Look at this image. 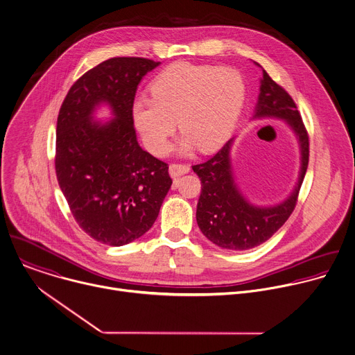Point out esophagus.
Here are the masks:
<instances>
[{"label":"esophagus","instance_id":"esophagus-1","mask_svg":"<svg viewBox=\"0 0 355 355\" xmlns=\"http://www.w3.org/2000/svg\"><path fill=\"white\" fill-rule=\"evenodd\" d=\"M189 164H182V163H173L170 164L168 167V171H170V175L173 178H178L187 173H189Z\"/></svg>","mask_w":355,"mask_h":355}]
</instances>
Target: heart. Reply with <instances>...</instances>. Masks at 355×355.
<instances>
[{
	"label": "heart",
	"instance_id": "obj_1",
	"mask_svg": "<svg viewBox=\"0 0 355 355\" xmlns=\"http://www.w3.org/2000/svg\"><path fill=\"white\" fill-rule=\"evenodd\" d=\"M152 98H138L132 116L142 141L153 155H164L170 137L184 132L181 150L196 145L202 152L220 146L232 132L243 98L245 83L232 67L177 63L150 84Z\"/></svg>",
	"mask_w": 355,
	"mask_h": 355
}]
</instances>
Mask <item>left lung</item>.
<instances>
[{
	"mask_svg": "<svg viewBox=\"0 0 355 355\" xmlns=\"http://www.w3.org/2000/svg\"><path fill=\"white\" fill-rule=\"evenodd\" d=\"M259 64V63H257ZM256 117L285 119L299 137L302 171L293 193L274 207H256L238 191L230 163L228 141L213 157L192 166L202 182L196 221L203 235L214 245L228 250H249L268 241L293 213L309 167L310 141L293 98L263 69Z\"/></svg>",
	"mask_w": 355,
	"mask_h": 355,
	"instance_id": "left-lung-1",
	"label": "left lung"
}]
</instances>
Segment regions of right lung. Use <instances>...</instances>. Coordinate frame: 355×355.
Returning a JSON list of instances; mask_svg holds the SVG:
<instances>
[{"label":"right lung","mask_w":355,"mask_h":355,"mask_svg":"<svg viewBox=\"0 0 355 355\" xmlns=\"http://www.w3.org/2000/svg\"><path fill=\"white\" fill-rule=\"evenodd\" d=\"M157 64L110 58L70 87L58 114L59 187L78 227L103 245L123 246L149 231L173 184L168 164L139 146L134 128L137 87ZM102 101L116 116L105 125L92 120Z\"/></svg>","instance_id":"obj_1"}]
</instances>
